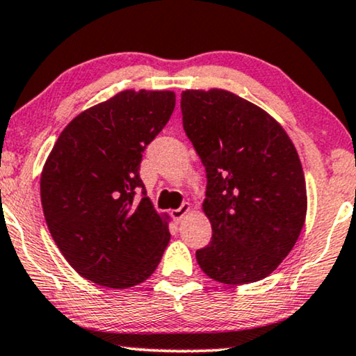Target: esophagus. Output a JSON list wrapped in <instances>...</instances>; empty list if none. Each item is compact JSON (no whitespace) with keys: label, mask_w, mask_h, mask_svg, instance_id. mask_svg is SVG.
Masks as SVG:
<instances>
[{"label":"esophagus","mask_w":356,"mask_h":356,"mask_svg":"<svg viewBox=\"0 0 356 356\" xmlns=\"http://www.w3.org/2000/svg\"><path fill=\"white\" fill-rule=\"evenodd\" d=\"M189 211H191V204H189V202H183L181 207H178V209H173L172 211V218H173L175 222H181L183 218L188 214Z\"/></svg>","instance_id":"obj_1"}]
</instances>
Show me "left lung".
<instances>
[{
  "mask_svg": "<svg viewBox=\"0 0 356 356\" xmlns=\"http://www.w3.org/2000/svg\"><path fill=\"white\" fill-rule=\"evenodd\" d=\"M181 114L207 178L212 238L196 250L197 265L219 283L260 281L293 250L306 220L298 152L268 113L230 91H183Z\"/></svg>",
  "mask_w": 356,
  "mask_h": 356,
  "instance_id": "obj_1",
  "label": "left lung"
}]
</instances>
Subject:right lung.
<instances>
[{
	"instance_id": "right-lung-1",
	"label": "right lung",
	"mask_w": 356,
	"mask_h": 356,
	"mask_svg": "<svg viewBox=\"0 0 356 356\" xmlns=\"http://www.w3.org/2000/svg\"><path fill=\"white\" fill-rule=\"evenodd\" d=\"M173 109V91L126 90L78 114L55 142L40 201L50 235L83 278L126 289L159 266L168 216L156 214L138 170Z\"/></svg>"
}]
</instances>
